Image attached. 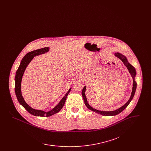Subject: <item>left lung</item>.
<instances>
[{
  "instance_id": "left-lung-1",
  "label": "left lung",
  "mask_w": 151,
  "mask_h": 151,
  "mask_svg": "<svg viewBox=\"0 0 151 151\" xmlns=\"http://www.w3.org/2000/svg\"><path fill=\"white\" fill-rule=\"evenodd\" d=\"M114 55L115 57L119 58V59H121L123 62V64L124 65L127 67V68L128 69L129 71V73L131 74L132 78H133V87H132V92H131V95L130 96V98H129V101L124 105H123L122 107H121L115 110L114 111H100V110H96L95 109H93L92 108L91 106L89 105V104H88L87 100H86V94H85V92H86V86H84V87L83 88V90H82V96H83V99H84V103H85V105H86V107L88 108L89 110L93 111L94 112L96 113H98L99 114H101L102 115H105V116H113V115H116L118 114H119L120 113H121L123 110H124L127 107V106L129 105L130 102L131 101V100H132L134 96V94L135 93V91H136V89H137V84L136 83V81H135V76H136V70L135 69V68L131 65L130 63H129L126 57L125 56H124L123 55H122V54L119 53V52H116L114 54Z\"/></svg>"
}]
</instances>
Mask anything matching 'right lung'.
I'll use <instances>...</instances> for the list:
<instances>
[{
	"instance_id": "obj_1",
	"label": "right lung",
	"mask_w": 151,
	"mask_h": 151,
	"mask_svg": "<svg viewBox=\"0 0 151 151\" xmlns=\"http://www.w3.org/2000/svg\"><path fill=\"white\" fill-rule=\"evenodd\" d=\"M49 47H44V48H42L36 50L32 51L31 52L27 53L22 58L20 65H19L16 73V76L14 79V81H15L14 90H15V93H16V97L17 99V100L22 106L26 109V110L28 111V112H29V113L31 114L32 115H35V116H50L56 114L57 113H58L63 107L67 97L71 89V88H70L68 90L67 93L65 94V96L62 99V100L55 107H54L52 110H51L50 111L47 112H45L43 110H36L31 108L24 100V98L22 96L21 84H22V78L27 67L28 66V65H29V63L31 62V60L33 59L34 57L47 52V51H49Z\"/></svg>"
}]
</instances>
